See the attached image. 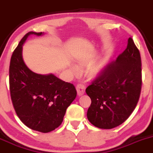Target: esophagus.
<instances>
[{
    "label": "esophagus",
    "mask_w": 153,
    "mask_h": 153,
    "mask_svg": "<svg viewBox=\"0 0 153 153\" xmlns=\"http://www.w3.org/2000/svg\"><path fill=\"white\" fill-rule=\"evenodd\" d=\"M76 90L77 92H78V96H81V95H83L85 92V86L83 84L80 83L78 84V85H77Z\"/></svg>",
    "instance_id": "1"
}]
</instances>
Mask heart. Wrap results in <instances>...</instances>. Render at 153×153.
<instances>
[{"mask_svg": "<svg viewBox=\"0 0 153 153\" xmlns=\"http://www.w3.org/2000/svg\"><path fill=\"white\" fill-rule=\"evenodd\" d=\"M87 63V61H81V65H85ZM105 65V60H100L99 62H97L93 64L89 68V74L91 75H97L100 73L104 68Z\"/></svg>", "mask_w": 153, "mask_h": 153, "instance_id": "b5f03b06", "label": "heart"}]
</instances>
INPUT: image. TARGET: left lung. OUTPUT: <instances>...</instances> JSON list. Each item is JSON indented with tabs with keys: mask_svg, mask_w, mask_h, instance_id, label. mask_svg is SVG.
Returning a JSON list of instances; mask_svg holds the SVG:
<instances>
[{
	"mask_svg": "<svg viewBox=\"0 0 153 153\" xmlns=\"http://www.w3.org/2000/svg\"><path fill=\"white\" fill-rule=\"evenodd\" d=\"M142 87L140 53L131 38L116 60L107 64L86 93L91 100L89 122L102 129L122 125L137 106Z\"/></svg>",
	"mask_w": 153,
	"mask_h": 153,
	"instance_id": "obj_1",
	"label": "left lung"
}]
</instances>
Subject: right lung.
<instances>
[{"label":"right lung","mask_w":153,"mask_h":153,"mask_svg":"<svg viewBox=\"0 0 153 153\" xmlns=\"http://www.w3.org/2000/svg\"><path fill=\"white\" fill-rule=\"evenodd\" d=\"M43 35L29 31L14 50L10 63L9 83L11 100L19 119L34 131L48 133L62 124L66 109L75 99L72 84L55 75L36 74L22 59V44L29 35Z\"/></svg>","instance_id":"right-lung-1"}]
</instances>
